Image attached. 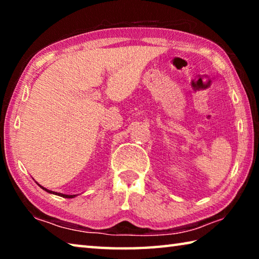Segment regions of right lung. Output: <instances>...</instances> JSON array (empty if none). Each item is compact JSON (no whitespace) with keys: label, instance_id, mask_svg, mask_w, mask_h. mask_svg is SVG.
Segmentation results:
<instances>
[{"label":"right lung","instance_id":"obj_1","mask_svg":"<svg viewBox=\"0 0 259 259\" xmlns=\"http://www.w3.org/2000/svg\"><path fill=\"white\" fill-rule=\"evenodd\" d=\"M40 187H41V188H43V190H45V191H47L48 193H52V194H57V195H59V196H63V198H67V199H71V198H74V196H75V195H67V194H61V193L52 192V191H50V190H47V188H45V187H43V186H41V185H40Z\"/></svg>","mask_w":259,"mask_h":259}]
</instances>
